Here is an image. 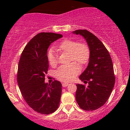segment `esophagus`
<instances>
[{"label": "esophagus", "mask_w": 130, "mask_h": 130, "mask_svg": "<svg viewBox=\"0 0 130 130\" xmlns=\"http://www.w3.org/2000/svg\"><path fill=\"white\" fill-rule=\"evenodd\" d=\"M69 85V83H62V86L63 87H66Z\"/></svg>", "instance_id": "34e87169"}]
</instances>
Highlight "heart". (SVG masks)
Listing matches in <instances>:
<instances>
[{
	"label": "heart",
	"mask_w": 130,
	"mask_h": 130,
	"mask_svg": "<svg viewBox=\"0 0 130 130\" xmlns=\"http://www.w3.org/2000/svg\"><path fill=\"white\" fill-rule=\"evenodd\" d=\"M60 53H69L70 61H76L81 65H85L89 61L90 50L85 42H79L77 41L66 39L57 46ZM49 63L51 66H56L58 63V56L54 49L49 50L47 53ZM80 72V67L76 62L68 65H63L55 72V76L59 80L70 82Z\"/></svg>",
	"instance_id": "heart-1"
}]
</instances>
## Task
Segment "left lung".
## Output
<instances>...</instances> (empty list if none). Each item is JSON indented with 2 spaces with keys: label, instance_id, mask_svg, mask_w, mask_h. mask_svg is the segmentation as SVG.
I'll use <instances>...</instances> for the list:
<instances>
[{
  "label": "left lung",
  "instance_id": "left-lung-1",
  "mask_svg": "<svg viewBox=\"0 0 130 130\" xmlns=\"http://www.w3.org/2000/svg\"><path fill=\"white\" fill-rule=\"evenodd\" d=\"M86 40L90 50L87 68L79 76L85 84H77L76 99L79 107L85 111L98 109L108 101L115 85V77L110 54L104 44L86 29L73 32Z\"/></svg>",
  "mask_w": 130,
  "mask_h": 130
}]
</instances>
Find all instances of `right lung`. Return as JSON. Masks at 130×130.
Here are the masks:
<instances>
[{"instance_id":"obj_1","label":"right lung","mask_w":130,"mask_h":130,"mask_svg":"<svg viewBox=\"0 0 130 130\" xmlns=\"http://www.w3.org/2000/svg\"><path fill=\"white\" fill-rule=\"evenodd\" d=\"M62 37L52 32L38 34L25 47L19 61L17 81L19 89L28 105L41 114L53 113L60 104L61 83L54 80L48 84L44 81L49 67L47 49Z\"/></svg>"}]
</instances>
